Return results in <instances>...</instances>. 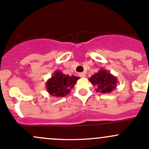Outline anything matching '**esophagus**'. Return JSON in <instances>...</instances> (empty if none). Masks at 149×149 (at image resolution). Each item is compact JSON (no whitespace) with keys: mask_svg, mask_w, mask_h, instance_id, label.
<instances>
[{"mask_svg":"<svg viewBox=\"0 0 149 149\" xmlns=\"http://www.w3.org/2000/svg\"><path fill=\"white\" fill-rule=\"evenodd\" d=\"M79 76L81 78H84L85 77H86V74H85L84 72H80L79 73Z\"/></svg>","mask_w":149,"mask_h":149,"instance_id":"obj_1","label":"esophagus"}]
</instances>
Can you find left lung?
Listing matches in <instances>:
<instances>
[{"label":"left lung","instance_id":"8db88e82","mask_svg":"<svg viewBox=\"0 0 149 149\" xmlns=\"http://www.w3.org/2000/svg\"><path fill=\"white\" fill-rule=\"evenodd\" d=\"M93 86H96L97 92L109 93L115 89L118 81L116 77L106 69H101L88 79Z\"/></svg>","mask_w":149,"mask_h":149}]
</instances>
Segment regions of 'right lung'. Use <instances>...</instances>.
I'll list each match as a JSON object with an SVG mask.
<instances>
[{
    "mask_svg": "<svg viewBox=\"0 0 149 149\" xmlns=\"http://www.w3.org/2000/svg\"><path fill=\"white\" fill-rule=\"evenodd\" d=\"M79 79V77L74 75L70 76L57 70L46 82V89L51 96L64 97L70 93Z\"/></svg>",
    "mask_w": 149,
    "mask_h": 149,
    "instance_id": "1",
    "label": "right lung"
}]
</instances>
